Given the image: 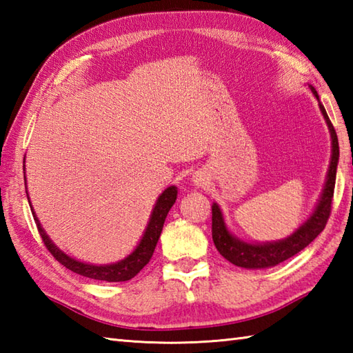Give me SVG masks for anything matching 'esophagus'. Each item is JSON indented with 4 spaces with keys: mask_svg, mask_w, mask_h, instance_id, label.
<instances>
[{
    "mask_svg": "<svg viewBox=\"0 0 353 353\" xmlns=\"http://www.w3.org/2000/svg\"><path fill=\"white\" fill-rule=\"evenodd\" d=\"M194 182H197V185L200 183V181H199V179H196V181H194Z\"/></svg>",
    "mask_w": 353,
    "mask_h": 353,
    "instance_id": "esophagus-1",
    "label": "esophagus"
}]
</instances>
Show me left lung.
Instances as JSON below:
<instances>
[{"mask_svg":"<svg viewBox=\"0 0 353 353\" xmlns=\"http://www.w3.org/2000/svg\"><path fill=\"white\" fill-rule=\"evenodd\" d=\"M314 97L319 99V94L316 89L310 86ZM320 110L325 117V121L331 132L332 139V156L331 163H329L326 183L323 186V192H321L319 203L314 209L311 216L306 220L301 228H299L294 234L288 238L281 239V241L274 243H261V244H252L245 243L243 239H238L230 234L224 223L223 214L216 203L212 205V239L220 252L223 258H226L232 264L243 268H267L274 267L281 262L287 261L288 258L294 256L296 253L303 250L306 245L314 241L319 236L321 230L325 229L329 215H331V206H332V197H334V188H335V177H336V165H339L340 157V148H339V138L334 125L329 119L323 104L320 103Z\"/></svg>","mask_w":353,"mask_h":353,"instance_id":"obj_1","label":"left lung"}]
</instances>
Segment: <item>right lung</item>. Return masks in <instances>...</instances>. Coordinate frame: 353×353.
<instances>
[{
    "label": "right lung",
    "instance_id": "obj_1",
    "mask_svg": "<svg viewBox=\"0 0 353 353\" xmlns=\"http://www.w3.org/2000/svg\"><path fill=\"white\" fill-rule=\"evenodd\" d=\"M24 182H26V176H24ZM27 199H28V194H27ZM176 199H177V188L176 186H168V188L165 190L159 197H157L153 212L150 215L147 229L144 232V235H142L139 244L137 245V249H134L127 258L115 262V264H108V265L86 264V262H80L77 259L68 256L66 253H63L54 243L51 241L48 235L45 234L43 228L41 226V223L37 220V216L33 211L32 203H30V209H32L34 223L42 236L45 247H47L52 256L61 262L63 267H66L68 270H71V272L77 273L80 276L89 277V279L106 281V282H124V281H130L132 277L137 276L141 270L148 264L150 259H152L157 239L161 236L165 219H167V214L170 212L171 206L174 205Z\"/></svg>",
    "mask_w": 353,
    "mask_h": 353
}]
</instances>
